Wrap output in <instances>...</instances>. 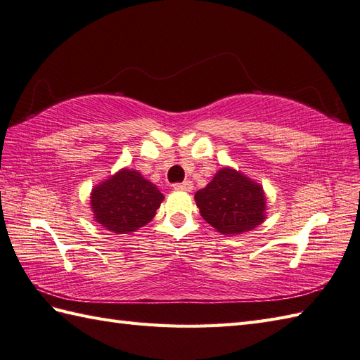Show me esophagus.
<instances>
[{
  "label": "esophagus",
  "instance_id": "34e87169",
  "mask_svg": "<svg viewBox=\"0 0 360 360\" xmlns=\"http://www.w3.org/2000/svg\"><path fill=\"white\" fill-rule=\"evenodd\" d=\"M176 190H186V192H192L193 190V182L192 181H184L181 184H174L173 186Z\"/></svg>",
  "mask_w": 360,
  "mask_h": 360
}]
</instances>
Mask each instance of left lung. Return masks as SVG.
I'll return each mask as SVG.
<instances>
[{
	"label": "left lung",
	"mask_w": 360,
	"mask_h": 360,
	"mask_svg": "<svg viewBox=\"0 0 360 360\" xmlns=\"http://www.w3.org/2000/svg\"><path fill=\"white\" fill-rule=\"evenodd\" d=\"M201 217L219 233L232 236L254 231L266 219V193L259 182L223 167L195 193Z\"/></svg>",
	"instance_id": "1"
}]
</instances>
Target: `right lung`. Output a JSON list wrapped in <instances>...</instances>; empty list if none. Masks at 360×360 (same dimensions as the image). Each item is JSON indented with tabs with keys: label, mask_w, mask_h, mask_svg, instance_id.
Segmentation results:
<instances>
[{
	"label": "right lung",
	"mask_w": 360,
	"mask_h": 360,
	"mask_svg": "<svg viewBox=\"0 0 360 360\" xmlns=\"http://www.w3.org/2000/svg\"><path fill=\"white\" fill-rule=\"evenodd\" d=\"M164 201L159 188L141 172L120 168L91 190V210L96 223L112 233H131L148 224Z\"/></svg>",
	"instance_id": "add662e5"
}]
</instances>
